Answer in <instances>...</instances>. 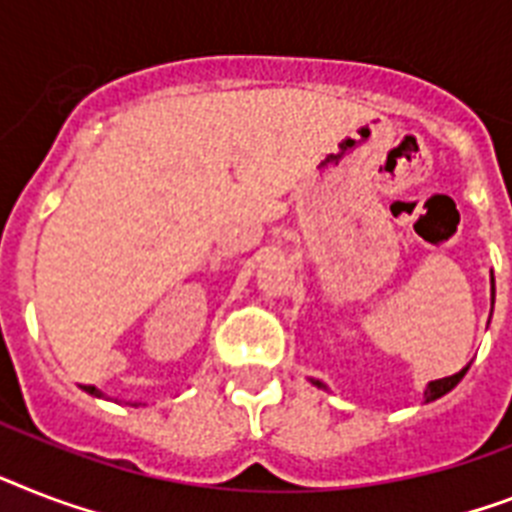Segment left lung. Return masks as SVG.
<instances>
[{"instance_id": "obj_1", "label": "left lung", "mask_w": 512, "mask_h": 512, "mask_svg": "<svg viewBox=\"0 0 512 512\" xmlns=\"http://www.w3.org/2000/svg\"><path fill=\"white\" fill-rule=\"evenodd\" d=\"M492 307H494V276H492ZM468 368H471V365H465L463 371H458V373H455V376L436 378V381H429V384H426V389H423V402H434V400H439V397H444V394H447V392H452V389H455V386L460 384V378H463L465 373H468ZM310 381H313V384L318 386V389H326V384H323V381H318V378H310Z\"/></svg>"}]
</instances>
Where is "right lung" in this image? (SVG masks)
<instances>
[{"label":"right lung","mask_w":512,"mask_h":512,"mask_svg":"<svg viewBox=\"0 0 512 512\" xmlns=\"http://www.w3.org/2000/svg\"><path fill=\"white\" fill-rule=\"evenodd\" d=\"M83 389H86V392H89V394H91V397H99V400H102V397H105V394L99 392L97 386H83Z\"/></svg>","instance_id":"obj_1"}]
</instances>
